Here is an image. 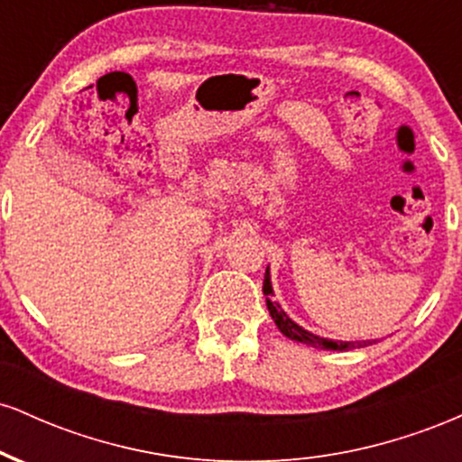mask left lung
Masks as SVG:
<instances>
[{"label":"left lung","instance_id":"left-lung-1","mask_svg":"<svg viewBox=\"0 0 462 462\" xmlns=\"http://www.w3.org/2000/svg\"><path fill=\"white\" fill-rule=\"evenodd\" d=\"M263 293L264 295H273L272 278H269V267H267V273H264ZM267 309H269V315H272V319L275 321V326H278V330L282 332L284 337H289L291 341L304 343V346L319 347V349H338V352H347V349L365 347V346H371V343H374V341H332V338H321V337H317V334H312L309 330H304V328H301V326H298V323H295L289 315H286V312L282 310V306H280L278 301H272V300L267 298Z\"/></svg>","mask_w":462,"mask_h":462}]
</instances>
